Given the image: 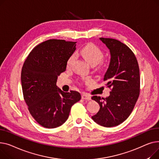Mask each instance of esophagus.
<instances>
[{
	"label": "esophagus",
	"instance_id": "1",
	"mask_svg": "<svg viewBox=\"0 0 159 159\" xmlns=\"http://www.w3.org/2000/svg\"><path fill=\"white\" fill-rule=\"evenodd\" d=\"M81 98H82V99H84V100H90V99H91L90 96H89V95L85 94H82Z\"/></svg>",
	"mask_w": 159,
	"mask_h": 159
}]
</instances>
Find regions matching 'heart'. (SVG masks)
Instances as JSON below:
<instances>
[{
  "mask_svg": "<svg viewBox=\"0 0 159 159\" xmlns=\"http://www.w3.org/2000/svg\"><path fill=\"white\" fill-rule=\"evenodd\" d=\"M80 54L85 61L90 65H96L98 64L103 57V53L101 50L94 44H88L81 48L80 51ZM74 59V56L72 55L68 59L67 62V67H70V65Z\"/></svg>",
  "mask_w": 159,
  "mask_h": 159,
  "instance_id": "1",
  "label": "heart"
}]
</instances>
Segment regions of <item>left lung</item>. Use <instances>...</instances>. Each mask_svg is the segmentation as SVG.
<instances>
[{"instance_id":"1","label":"left lung","mask_w":159,"mask_h":159,"mask_svg":"<svg viewBox=\"0 0 159 159\" xmlns=\"http://www.w3.org/2000/svg\"><path fill=\"white\" fill-rule=\"evenodd\" d=\"M109 49L110 59L103 81L111 87L105 98L92 96L98 102V112L92 116L97 124L105 127L117 126L129 117L138 99L140 72L137 60L128 46L112 39L99 38Z\"/></svg>"}]
</instances>
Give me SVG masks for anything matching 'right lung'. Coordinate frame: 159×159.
<instances>
[{
	"mask_svg": "<svg viewBox=\"0 0 159 159\" xmlns=\"http://www.w3.org/2000/svg\"><path fill=\"white\" fill-rule=\"evenodd\" d=\"M76 42L49 40L31 51L21 72L24 100L36 121L47 128L62 125L72 106L81 99L78 92H64L57 85L58 76L76 50Z\"/></svg>",
	"mask_w": 159,
	"mask_h": 159,
	"instance_id": "right-lung-1",
	"label": "right lung"
}]
</instances>
